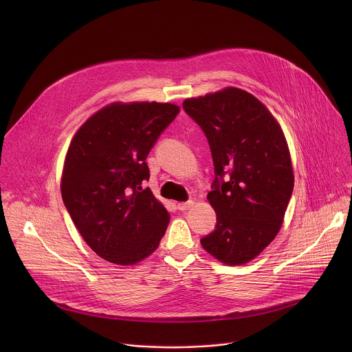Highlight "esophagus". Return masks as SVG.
<instances>
[{"label":"esophagus","mask_w":352,"mask_h":352,"mask_svg":"<svg viewBox=\"0 0 352 352\" xmlns=\"http://www.w3.org/2000/svg\"><path fill=\"white\" fill-rule=\"evenodd\" d=\"M194 204H195V201H184V203H179L177 208L180 211H186V210H190L191 207H194Z\"/></svg>","instance_id":"esophagus-1"}]
</instances>
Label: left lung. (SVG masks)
Instances as JSON below:
<instances>
[{"label":"left lung","mask_w":352,"mask_h":352,"mask_svg":"<svg viewBox=\"0 0 352 352\" xmlns=\"http://www.w3.org/2000/svg\"><path fill=\"white\" fill-rule=\"evenodd\" d=\"M183 108L204 131L215 170L207 199L217 226L201 247L228 265L247 264L279 233L294 188L283 130L261 101L234 87L186 99Z\"/></svg>","instance_id":"1"}]
</instances>
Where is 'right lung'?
<instances>
[{"label":"right lung","instance_id":"right-lung-1","mask_svg":"<svg viewBox=\"0 0 352 352\" xmlns=\"http://www.w3.org/2000/svg\"><path fill=\"white\" fill-rule=\"evenodd\" d=\"M180 112L157 101H115L77 130L60 177L63 203L85 243L104 260L134 265L160 245L169 212L142 182L155 140Z\"/></svg>","mask_w":352,"mask_h":352}]
</instances>
